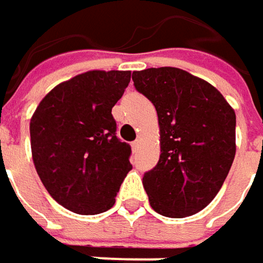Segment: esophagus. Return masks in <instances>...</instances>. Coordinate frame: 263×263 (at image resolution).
Masks as SVG:
<instances>
[{"mask_svg":"<svg viewBox=\"0 0 263 263\" xmlns=\"http://www.w3.org/2000/svg\"><path fill=\"white\" fill-rule=\"evenodd\" d=\"M140 144H141V141H140V140H135V141L131 144L132 151H134V152H137V151H138V147H140Z\"/></svg>","mask_w":263,"mask_h":263,"instance_id":"1","label":"esophagus"}]
</instances>
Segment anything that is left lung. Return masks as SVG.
Returning a JSON list of instances; mask_svg holds the SVG:
<instances>
[{
	"label": "left lung",
	"mask_w": 263,
	"mask_h": 263,
	"mask_svg": "<svg viewBox=\"0 0 263 263\" xmlns=\"http://www.w3.org/2000/svg\"><path fill=\"white\" fill-rule=\"evenodd\" d=\"M132 81L158 114L159 161L143 176L151 206L170 218L194 215L214 200L232 167L235 109L214 85L178 67L135 70Z\"/></svg>",
	"instance_id": "obj_1"
}]
</instances>
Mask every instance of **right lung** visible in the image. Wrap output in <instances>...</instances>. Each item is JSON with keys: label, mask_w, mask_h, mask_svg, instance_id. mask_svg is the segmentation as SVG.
<instances>
[{"label": "right lung", "mask_w": 263, "mask_h": 263, "mask_svg": "<svg viewBox=\"0 0 263 263\" xmlns=\"http://www.w3.org/2000/svg\"><path fill=\"white\" fill-rule=\"evenodd\" d=\"M129 81V70L80 73L55 85L30 120L37 175L49 196L75 214L112 208L132 168L131 146L116 137L111 114Z\"/></svg>", "instance_id": "1"}]
</instances>
